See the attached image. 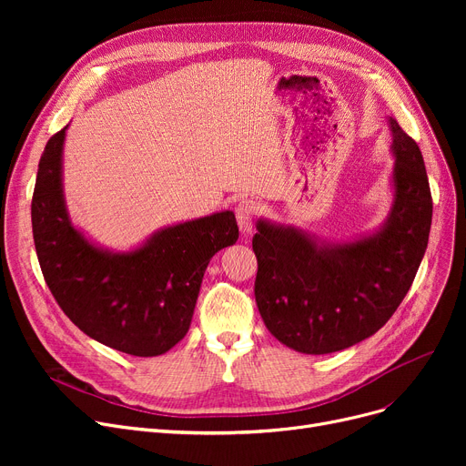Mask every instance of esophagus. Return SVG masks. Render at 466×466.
Wrapping results in <instances>:
<instances>
[{
    "instance_id": "1",
    "label": "esophagus",
    "mask_w": 466,
    "mask_h": 466,
    "mask_svg": "<svg viewBox=\"0 0 466 466\" xmlns=\"http://www.w3.org/2000/svg\"><path fill=\"white\" fill-rule=\"evenodd\" d=\"M258 211V206L253 200H239L236 206V218H238V225L239 230L243 234H249L253 228V218Z\"/></svg>"
}]
</instances>
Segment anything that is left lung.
Segmentation results:
<instances>
[{
  "instance_id": "1",
  "label": "left lung",
  "mask_w": 466,
  "mask_h": 466,
  "mask_svg": "<svg viewBox=\"0 0 466 466\" xmlns=\"http://www.w3.org/2000/svg\"><path fill=\"white\" fill-rule=\"evenodd\" d=\"M395 204L385 227L344 246H319L297 228L258 220L255 300L266 329L308 355L351 348L376 334L410 290L427 249L432 196L423 155L389 118Z\"/></svg>"
}]
</instances>
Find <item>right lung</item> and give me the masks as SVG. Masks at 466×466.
<instances>
[{"label":"right lung","instance_id":"obj_1","mask_svg":"<svg viewBox=\"0 0 466 466\" xmlns=\"http://www.w3.org/2000/svg\"><path fill=\"white\" fill-rule=\"evenodd\" d=\"M66 128L45 145L32 198L43 278L86 336L128 355H162L187 334L211 257L236 243V217L223 211L164 228L127 255L94 248L71 227L64 206Z\"/></svg>","mask_w":466,"mask_h":466}]
</instances>
